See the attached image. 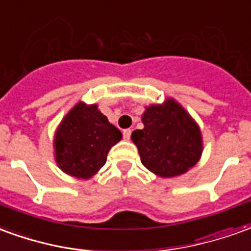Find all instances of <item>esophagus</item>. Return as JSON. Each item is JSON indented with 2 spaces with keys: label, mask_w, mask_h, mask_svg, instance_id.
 <instances>
[{
  "label": "esophagus",
  "mask_w": 251,
  "mask_h": 251,
  "mask_svg": "<svg viewBox=\"0 0 251 251\" xmlns=\"http://www.w3.org/2000/svg\"><path fill=\"white\" fill-rule=\"evenodd\" d=\"M122 134H124V140H130V136H131V130L130 129H125V130L122 131Z\"/></svg>",
  "instance_id": "34e87169"
}]
</instances>
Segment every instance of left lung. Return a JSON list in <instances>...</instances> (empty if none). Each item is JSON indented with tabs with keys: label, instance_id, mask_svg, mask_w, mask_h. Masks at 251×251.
Returning <instances> with one entry per match:
<instances>
[{
	"label": "left lung",
	"instance_id": "8db88e82",
	"mask_svg": "<svg viewBox=\"0 0 251 251\" xmlns=\"http://www.w3.org/2000/svg\"><path fill=\"white\" fill-rule=\"evenodd\" d=\"M144 129L131 133L144 167L163 179L180 176L194 168L203 153L198 122L174 98L149 104L142 113Z\"/></svg>",
	"mask_w": 251,
	"mask_h": 251
}]
</instances>
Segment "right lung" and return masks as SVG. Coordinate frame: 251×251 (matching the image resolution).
<instances>
[{
    "label": "right lung",
    "mask_w": 251,
    "mask_h": 251,
    "mask_svg": "<svg viewBox=\"0 0 251 251\" xmlns=\"http://www.w3.org/2000/svg\"><path fill=\"white\" fill-rule=\"evenodd\" d=\"M121 133L98 104L77 102L59 124L53 136V156L63 172L76 179L88 180L98 174L107 153Z\"/></svg>",
    "instance_id": "1"
}]
</instances>
